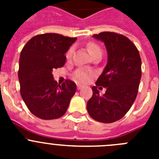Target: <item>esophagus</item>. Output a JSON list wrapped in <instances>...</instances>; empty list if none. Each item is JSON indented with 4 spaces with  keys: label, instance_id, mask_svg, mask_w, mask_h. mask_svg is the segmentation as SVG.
Returning <instances> with one entry per match:
<instances>
[{
    "label": "esophagus",
    "instance_id": "1",
    "mask_svg": "<svg viewBox=\"0 0 159 159\" xmlns=\"http://www.w3.org/2000/svg\"><path fill=\"white\" fill-rule=\"evenodd\" d=\"M83 88H84V87H83L82 85H80V84H77V89H78V90L82 89Z\"/></svg>",
    "mask_w": 159,
    "mask_h": 159
}]
</instances>
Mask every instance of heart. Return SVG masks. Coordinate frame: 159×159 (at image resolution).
I'll return each instance as SVG.
<instances>
[{
  "label": "heart",
  "mask_w": 159,
  "mask_h": 159,
  "mask_svg": "<svg viewBox=\"0 0 159 159\" xmlns=\"http://www.w3.org/2000/svg\"><path fill=\"white\" fill-rule=\"evenodd\" d=\"M88 52L91 56L95 54L97 52H101V48L99 45H97L96 43H90L88 44ZM73 53V48H69L66 54V57L67 59H70L72 56ZM93 77V72L88 71L86 69H83V68H79L75 72L73 73V79L76 81L77 83L80 84H86Z\"/></svg>",
  "instance_id": "obj_1"
}]
</instances>
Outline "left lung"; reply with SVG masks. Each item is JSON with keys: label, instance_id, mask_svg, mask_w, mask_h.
<instances>
[{"label": "left lung", "instance_id": "left-lung-1", "mask_svg": "<svg viewBox=\"0 0 159 159\" xmlns=\"http://www.w3.org/2000/svg\"><path fill=\"white\" fill-rule=\"evenodd\" d=\"M92 36L104 43L107 52L106 67L95 83L107 91L100 96L96 86L92 87L87 110L96 121L114 123L127 114L135 100L142 76L141 58L135 45L123 35L103 32Z\"/></svg>", "mask_w": 159, "mask_h": 159}]
</instances>
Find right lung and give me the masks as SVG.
Wrapping results in <instances>:
<instances>
[{"instance_id":"1","label":"right lung","mask_w":159,"mask_h":159,"mask_svg":"<svg viewBox=\"0 0 159 159\" xmlns=\"http://www.w3.org/2000/svg\"><path fill=\"white\" fill-rule=\"evenodd\" d=\"M76 39L45 33L32 37L22 49L18 71L20 95L36 117L45 120L58 119L67 111L76 85L69 80L58 84L52 70L64 65V54Z\"/></svg>"}]
</instances>
